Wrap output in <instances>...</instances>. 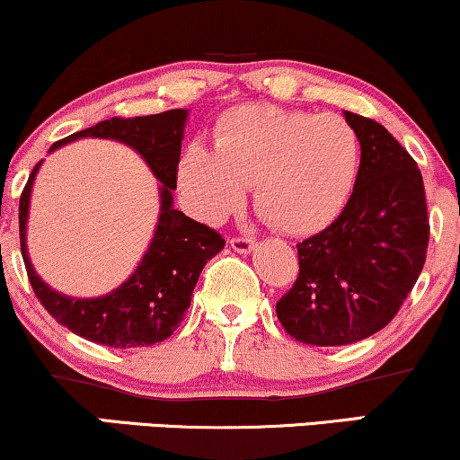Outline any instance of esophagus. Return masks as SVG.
<instances>
[{"mask_svg": "<svg viewBox=\"0 0 460 460\" xmlns=\"http://www.w3.org/2000/svg\"><path fill=\"white\" fill-rule=\"evenodd\" d=\"M229 244L235 252H244L246 255V252H251L255 248V240L252 237H231Z\"/></svg>", "mask_w": 460, "mask_h": 460, "instance_id": "34e87169", "label": "esophagus"}]
</instances>
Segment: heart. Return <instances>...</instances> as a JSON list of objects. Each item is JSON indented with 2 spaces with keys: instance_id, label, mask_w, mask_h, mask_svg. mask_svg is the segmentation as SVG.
Masks as SVG:
<instances>
[{
  "instance_id": "heart-1",
  "label": "heart",
  "mask_w": 460,
  "mask_h": 460,
  "mask_svg": "<svg viewBox=\"0 0 460 460\" xmlns=\"http://www.w3.org/2000/svg\"><path fill=\"white\" fill-rule=\"evenodd\" d=\"M361 172V138L346 119L272 103L226 110L214 149L194 140L179 157L188 209L220 225L255 186L257 212L288 235H315L346 212Z\"/></svg>"
}]
</instances>
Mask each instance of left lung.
Segmentation results:
<instances>
[{
  "mask_svg": "<svg viewBox=\"0 0 460 460\" xmlns=\"http://www.w3.org/2000/svg\"><path fill=\"white\" fill-rule=\"evenodd\" d=\"M361 138V172L346 212L303 240L298 279L277 303L283 329L311 346H346L387 326L429 248L424 179L376 120L344 112Z\"/></svg>",
  "mask_w": 460,
  "mask_h": 460,
  "instance_id": "8db88e82",
  "label": "left lung"
}]
</instances>
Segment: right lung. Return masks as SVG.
<instances>
[{"label":"right lung","instance_id":"1","mask_svg":"<svg viewBox=\"0 0 460 460\" xmlns=\"http://www.w3.org/2000/svg\"><path fill=\"white\" fill-rule=\"evenodd\" d=\"M186 119L188 110H168L162 114L134 116V119L114 116L51 145L49 151H56L58 146L86 136L125 142L145 157L153 175L162 181L160 218L151 244L128 281L105 296L68 298L51 289L34 272L25 246V223H28L31 183L40 162L34 166L21 192V255L31 289L40 305L49 311L51 318L84 340L112 348H138L171 337L186 315L203 266L225 248V240L218 231L188 218L186 214L172 208V190L177 188V166Z\"/></svg>","mask_w":460,"mask_h":460}]
</instances>
